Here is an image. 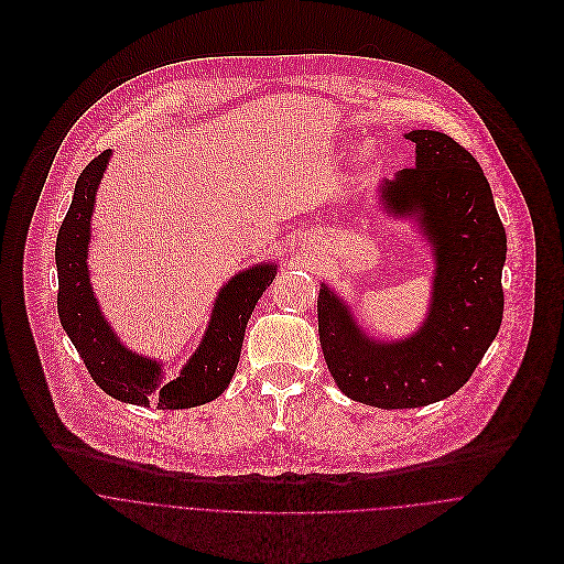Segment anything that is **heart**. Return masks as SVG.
Wrapping results in <instances>:
<instances>
[{"label":"heart","instance_id":"b5f03b06","mask_svg":"<svg viewBox=\"0 0 564 564\" xmlns=\"http://www.w3.org/2000/svg\"><path fill=\"white\" fill-rule=\"evenodd\" d=\"M362 154H365V156H367V154H369V150H367V148H365V150H362Z\"/></svg>","mask_w":564,"mask_h":564}]
</instances>
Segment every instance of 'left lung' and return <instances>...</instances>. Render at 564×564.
<instances>
[{
	"label": "left lung",
	"instance_id": "left-lung-1",
	"mask_svg": "<svg viewBox=\"0 0 564 564\" xmlns=\"http://www.w3.org/2000/svg\"><path fill=\"white\" fill-rule=\"evenodd\" d=\"M414 166L378 184L389 217L412 219L432 247L427 315L398 340L369 336L349 304L319 289V340L336 387L354 402L393 410L454 395L471 378L499 332L506 230L478 161L434 130L403 134Z\"/></svg>",
	"mask_w": 564,
	"mask_h": 564
}]
</instances>
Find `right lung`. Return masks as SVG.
<instances>
[{"label":"right lung","instance_id":"obj_1","mask_svg":"<svg viewBox=\"0 0 564 564\" xmlns=\"http://www.w3.org/2000/svg\"><path fill=\"white\" fill-rule=\"evenodd\" d=\"M112 152L88 162L76 182L69 213L56 239L58 317L90 378L110 398L161 410H182L217 400L230 384L247 322L278 273L275 262H258L232 275L219 291L208 327L180 376L164 380L161 360L128 349L106 322L88 273L95 195Z\"/></svg>","mask_w":564,"mask_h":564}]
</instances>
